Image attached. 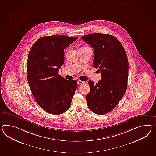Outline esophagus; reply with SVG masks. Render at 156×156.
Masks as SVG:
<instances>
[{
	"mask_svg": "<svg viewBox=\"0 0 156 156\" xmlns=\"http://www.w3.org/2000/svg\"><path fill=\"white\" fill-rule=\"evenodd\" d=\"M77 83H78V84H83L84 83V82L83 81H82V80H78L77 81Z\"/></svg>",
	"mask_w": 156,
	"mask_h": 156,
	"instance_id": "obj_1",
	"label": "esophagus"
}]
</instances>
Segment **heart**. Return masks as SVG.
Segmentation results:
<instances>
[{
    "instance_id": "1",
    "label": "heart",
    "mask_w": 156,
    "mask_h": 156,
    "mask_svg": "<svg viewBox=\"0 0 156 156\" xmlns=\"http://www.w3.org/2000/svg\"><path fill=\"white\" fill-rule=\"evenodd\" d=\"M82 48H88V47H82Z\"/></svg>"
}]
</instances>
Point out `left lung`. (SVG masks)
Returning <instances> with one entry per match:
<instances>
[{"label":"left lung","instance_id":"8db88e82","mask_svg":"<svg viewBox=\"0 0 156 156\" xmlns=\"http://www.w3.org/2000/svg\"><path fill=\"white\" fill-rule=\"evenodd\" d=\"M94 50L93 64L101 73L94 84L88 81L90 91L86 96L89 109L103 115L113 110L125 94L127 87L129 62L123 47L112 35L96 33L82 37Z\"/></svg>","mask_w":156,"mask_h":156}]
</instances>
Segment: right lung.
I'll return each mask as SVG.
<instances>
[{
  "label": "right lung",
  "mask_w": 156,
  "mask_h": 156,
  "mask_svg": "<svg viewBox=\"0 0 156 156\" xmlns=\"http://www.w3.org/2000/svg\"><path fill=\"white\" fill-rule=\"evenodd\" d=\"M77 38L62 35L42 37L29 53L27 80L32 95L50 114H62L68 110L76 90V80L62 78L58 70L64 62V49Z\"/></svg>",
  "instance_id": "obj_1"
}]
</instances>
